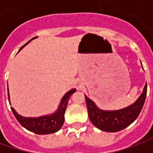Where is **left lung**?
Returning a JSON list of instances; mask_svg holds the SVG:
<instances>
[{"label": "left lung", "mask_w": 153, "mask_h": 153, "mask_svg": "<svg viewBox=\"0 0 153 153\" xmlns=\"http://www.w3.org/2000/svg\"><path fill=\"white\" fill-rule=\"evenodd\" d=\"M143 67V65H142ZM147 95V83L143 91L134 102L125 108L106 111L97 107L95 102L85 95L90 120L95 127L105 132H117L131 125L138 118L144 104Z\"/></svg>", "instance_id": "left-lung-1"}]
</instances>
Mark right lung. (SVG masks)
I'll return each instance as SVG.
<instances>
[{
  "instance_id": "add662e5",
  "label": "right lung",
  "mask_w": 153,
  "mask_h": 153,
  "mask_svg": "<svg viewBox=\"0 0 153 153\" xmlns=\"http://www.w3.org/2000/svg\"><path fill=\"white\" fill-rule=\"evenodd\" d=\"M34 38H37V37L32 38L31 40L28 41L25 46L29 43V42L33 40ZM25 46H23L20 48V50ZM75 92H76L75 88H72L69 92H67L60 100V104H59V106H58L56 111L55 112L51 113V114H49V115H42V116H38V117H25V116H22L21 115H19L13 107L11 108V110L14 113V115H15V118L17 119V120L19 122V124L23 127H25L26 129L33 132L37 134H53V133H56L58 130H60V128L62 127L64 121H65V112L66 110L67 104H68L70 96ZM8 97L10 104L11 105L10 100L9 89Z\"/></svg>"
}]
</instances>
